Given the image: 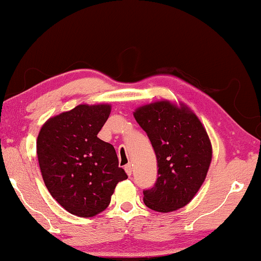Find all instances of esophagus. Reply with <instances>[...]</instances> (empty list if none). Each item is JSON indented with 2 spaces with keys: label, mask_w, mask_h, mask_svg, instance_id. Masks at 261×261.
I'll list each match as a JSON object with an SVG mask.
<instances>
[{
  "label": "esophagus",
  "mask_w": 261,
  "mask_h": 261,
  "mask_svg": "<svg viewBox=\"0 0 261 261\" xmlns=\"http://www.w3.org/2000/svg\"><path fill=\"white\" fill-rule=\"evenodd\" d=\"M125 170H126L128 176L132 175V166H130V164H126V166H125Z\"/></svg>",
  "instance_id": "obj_1"
}]
</instances>
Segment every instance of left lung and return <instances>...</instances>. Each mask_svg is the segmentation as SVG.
<instances>
[{
	"label": "left lung",
	"mask_w": 261,
	"mask_h": 261,
	"mask_svg": "<svg viewBox=\"0 0 261 261\" xmlns=\"http://www.w3.org/2000/svg\"><path fill=\"white\" fill-rule=\"evenodd\" d=\"M134 118L146 132L158 160V179L143 190L151 210L170 212L187 205L199 190L212 158L206 130L188 108L169 101L138 108Z\"/></svg>",
	"instance_id": "obj_1"
}]
</instances>
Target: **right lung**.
<instances>
[{
  "label": "right lung",
  "mask_w": 261,
  "mask_h": 261,
  "mask_svg": "<svg viewBox=\"0 0 261 261\" xmlns=\"http://www.w3.org/2000/svg\"><path fill=\"white\" fill-rule=\"evenodd\" d=\"M110 105H79L44 123L37 158L47 190L70 214L93 217L106 209L128 176L114 147L98 138Z\"/></svg>",
  "instance_id": "obj_1"
}]
</instances>
